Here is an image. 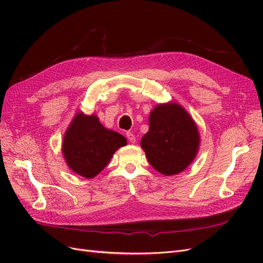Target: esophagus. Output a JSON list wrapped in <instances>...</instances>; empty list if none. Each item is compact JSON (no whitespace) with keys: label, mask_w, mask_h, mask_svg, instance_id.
<instances>
[{"label":"esophagus","mask_w":263,"mask_h":263,"mask_svg":"<svg viewBox=\"0 0 263 263\" xmlns=\"http://www.w3.org/2000/svg\"><path fill=\"white\" fill-rule=\"evenodd\" d=\"M126 136H127V139H128V141L132 142V144H135V142H136V137H135V135L133 133L130 132L127 133Z\"/></svg>","instance_id":"1"}]
</instances>
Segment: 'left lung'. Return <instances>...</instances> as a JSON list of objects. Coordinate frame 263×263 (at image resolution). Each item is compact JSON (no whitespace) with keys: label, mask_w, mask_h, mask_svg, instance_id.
Instances as JSON below:
<instances>
[{"label":"left lung","mask_w":263,"mask_h":263,"mask_svg":"<svg viewBox=\"0 0 263 263\" xmlns=\"http://www.w3.org/2000/svg\"><path fill=\"white\" fill-rule=\"evenodd\" d=\"M197 125L176 102L158 104L149 115V130L140 146L149 163L163 176H174L193 162L200 148Z\"/></svg>","instance_id":"8db88e82"}]
</instances>
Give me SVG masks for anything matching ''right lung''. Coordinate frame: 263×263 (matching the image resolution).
<instances>
[{
  "mask_svg": "<svg viewBox=\"0 0 263 263\" xmlns=\"http://www.w3.org/2000/svg\"><path fill=\"white\" fill-rule=\"evenodd\" d=\"M127 145L123 135L105 128L99 117L78 112L62 140V156L70 170L92 179L105 168L115 151Z\"/></svg>",
  "mask_w": 263,
  "mask_h": 263,
  "instance_id": "obj_1",
  "label": "right lung"
}]
</instances>
